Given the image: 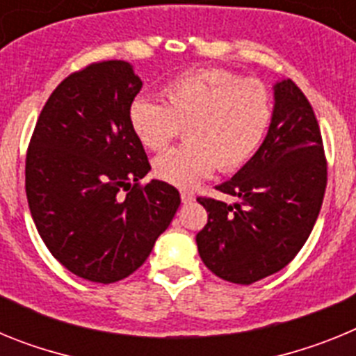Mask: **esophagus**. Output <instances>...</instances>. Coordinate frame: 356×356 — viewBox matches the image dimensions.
<instances>
[{
  "instance_id": "34e87169",
  "label": "esophagus",
  "mask_w": 356,
  "mask_h": 356,
  "mask_svg": "<svg viewBox=\"0 0 356 356\" xmlns=\"http://www.w3.org/2000/svg\"><path fill=\"white\" fill-rule=\"evenodd\" d=\"M180 196H181V203H193L194 201V193L193 191H180Z\"/></svg>"
}]
</instances>
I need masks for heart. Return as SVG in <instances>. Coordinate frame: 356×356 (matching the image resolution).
<instances>
[{
    "label": "heart",
    "instance_id": "obj_1",
    "mask_svg": "<svg viewBox=\"0 0 356 356\" xmlns=\"http://www.w3.org/2000/svg\"><path fill=\"white\" fill-rule=\"evenodd\" d=\"M163 103L137 97L130 124L146 149L168 147L185 127L187 144L156 156L162 181L191 187L212 175L235 171L259 151L271 122V99L262 81L226 69H196L169 81Z\"/></svg>",
    "mask_w": 356,
    "mask_h": 356
}]
</instances>
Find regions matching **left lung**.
<instances>
[{
	"instance_id": "8db88e82",
	"label": "left lung",
	"mask_w": 356,
	"mask_h": 356,
	"mask_svg": "<svg viewBox=\"0 0 356 356\" xmlns=\"http://www.w3.org/2000/svg\"><path fill=\"white\" fill-rule=\"evenodd\" d=\"M271 124L259 151L217 191L238 197H197L209 222L196 235L200 257L219 278L250 285L284 269L319 216L326 160L312 106L292 80L276 81Z\"/></svg>"
}]
</instances>
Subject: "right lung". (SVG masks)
Returning <instances> with one entry per match:
<instances>
[{
  "label": "right lung",
  "mask_w": 356,
  "mask_h": 356,
  "mask_svg": "<svg viewBox=\"0 0 356 356\" xmlns=\"http://www.w3.org/2000/svg\"><path fill=\"white\" fill-rule=\"evenodd\" d=\"M143 89L124 60L72 72L49 96L26 155V197L49 253L72 275L114 284L137 271L171 225L180 193L151 171L130 124Z\"/></svg>",
  "instance_id": "1"
}]
</instances>
